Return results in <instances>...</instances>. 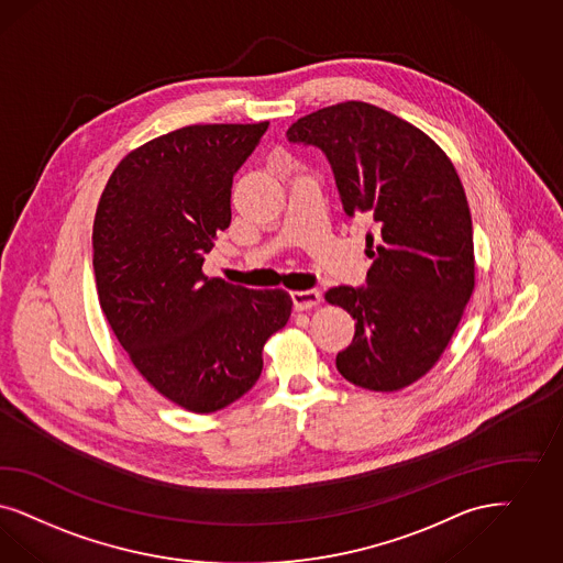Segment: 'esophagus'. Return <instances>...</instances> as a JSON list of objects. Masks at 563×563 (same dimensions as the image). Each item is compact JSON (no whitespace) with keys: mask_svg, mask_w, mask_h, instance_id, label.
<instances>
[{"mask_svg":"<svg viewBox=\"0 0 563 563\" xmlns=\"http://www.w3.org/2000/svg\"><path fill=\"white\" fill-rule=\"evenodd\" d=\"M291 299L295 310L303 311L316 308L320 303L322 295H320V291H316V289H310V291H292Z\"/></svg>","mask_w":563,"mask_h":563,"instance_id":"obj_1","label":"esophagus"}]
</instances>
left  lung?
Listing matches in <instances>:
<instances>
[{
  "instance_id": "left-lung-1",
  "label": "left lung",
  "mask_w": 563,
  "mask_h": 563,
  "mask_svg": "<svg viewBox=\"0 0 563 563\" xmlns=\"http://www.w3.org/2000/svg\"><path fill=\"white\" fill-rule=\"evenodd\" d=\"M287 139L327 155L345 213L374 224L366 287L327 292L355 320L336 369L368 390L409 387L439 362L474 291L462 180L430 136L364 101L299 118Z\"/></svg>"
}]
</instances>
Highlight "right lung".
I'll list each match as a JSON object with an SVG mask.
<instances>
[{"instance_id": "1", "label": "right lung", "mask_w": 563, "mask_h": 563, "mask_svg": "<svg viewBox=\"0 0 563 563\" xmlns=\"http://www.w3.org/2000/svg\"><path fill=\"white\" fill-rule=\"evenodd\" d=\"M268 122L194 124L126 155L93 222L99 306L141 376L176 406L212 413L257 383L262 347L291 295L208 278L201 266L231 224L233 176Z\"/></svg>"}]
</instances>
